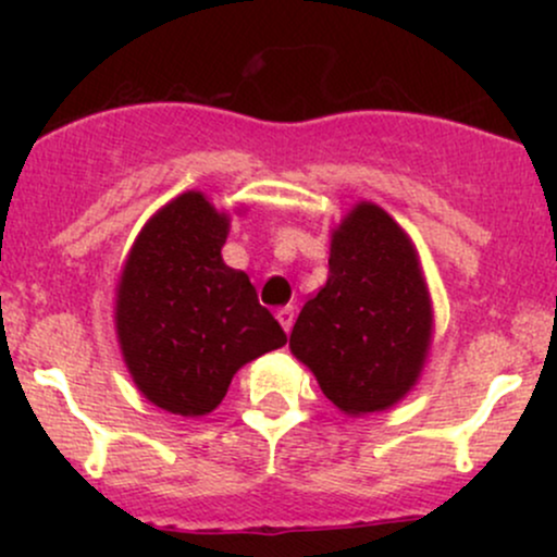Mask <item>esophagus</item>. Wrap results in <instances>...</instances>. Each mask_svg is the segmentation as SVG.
Returning <instances> with one entry per match:
<instances>
[{
    "label": "esophagus",
    "mask_w": 557,
    "mask_h": 557,
    "mask_svg": "<svg viewBox=\"0 0 557 557\" xmlns=\"http://www.w3.org/2000/svg\"><path fill=\"white\" fill-rule=\"evenodd\" d=\"M277 319H280V324H283V330L290 332L293 322H296V311H293V306H285V309H280Z\"/></svg>",
    "instance_id": "1"
}]
</instances>
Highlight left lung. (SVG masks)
Returning a JSON list of instances; mask_svg holds the SVG:
<instances>
[{
  "mask_svg": "<svg viewBox=\"0 0 557 557\" xmlns=\"http://www.w3.org/2000/svg\"><path fill=\"white\" fill-rule=\"evenodd\" d=\"M432 343L419 253L398 222L361 201L332 230L327 283L290 332V350L348 417L385 411L417 385Z\"/></svg>",
  "mask_w": 557,
  "mask_h": 557,
  "instance_id": "obj_1",
  "label": "left lung"
}]
</instances>
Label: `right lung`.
<instances>
[{
  "instance_id": "1",
  "label": "right lung",
  "mask_w": 557,
  "mask_h": 557,
  "mask_svg": "<svg viewBox=\"0 0 557 557\" xmlns=\"http://www.w3.org/2000/svg\"><path fill=\"white\" fill-rule=\"evenodd\" d=\"M230 216L188 190L146 222L127 253L114 327L146 400L177 417L212 413L243 363L287 343L246 272L222 261Z\"/></svg>"
}]
</instances>
